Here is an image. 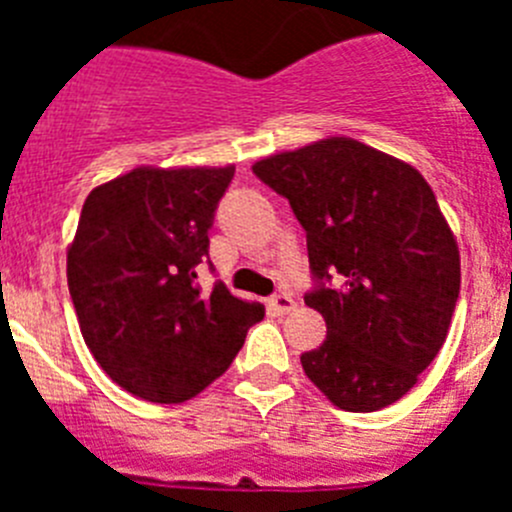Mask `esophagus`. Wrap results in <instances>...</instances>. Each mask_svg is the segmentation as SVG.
Wrapping results in <instances>:
<instances>
[{
    "mask_svg": "<svg viewBox=\"0 0 512 512\" xmlns=\"http://www.w3.org/2000/svg\"><path fill=\"white\" fill-rule=\"evenodd\" d=\"M269 310L274 315H287V312L295 310V300L287 295V292H279V295L269 297Z\"/></svg>",
    "mask_w": 512,
    "mask_h": 512,
    "instance_id": "34e87169",
    "label": "esophagus"
}]
</instances>
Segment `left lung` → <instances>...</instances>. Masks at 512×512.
<instances>
[{
	"instance_id": "8db88e82",
	"label": "left lung",
	"mask_w": 512,
	"mask_h": 512,
	"mask_svg": "<svg viewBox=\"0 0 512 512\" xmlns=\"http://www.w3.org/2000/svg\"><path fill=\"white\" fill-rule=\"evenodd\" d=\"M289 200L307 235L305 305L328 336L300 356L336 408L374 413L413 390L449 333L459 248L413 166L351 138H328L253 166Z\"/></svg>"
}]
</instances>
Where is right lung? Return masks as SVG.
<instances>
[{"label":"right lung","mask_w":512,"mask_h":512,"mask_svg":"<svg viewBox=\"0 0 512 512\" xmlns=\"http://www.w3.org/2000/svg\"><path fill=\"white\" fill-rule=\"evenodd\" d=\"M235 169H133L92 189L66 274L81 336L104 374L148 402H184L233 364L264 307L215 282L210 228Z\"/></svg>","instance_id":"add662e5"}]
</instances>
